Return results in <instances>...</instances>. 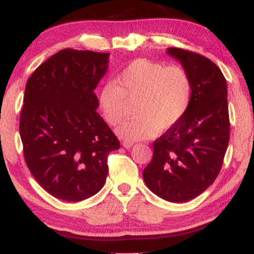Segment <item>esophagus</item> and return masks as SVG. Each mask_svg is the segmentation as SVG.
Segmentation results:
<instances>
[{"instance_id":"1","label":"esophagus","mask_w":254,"mask_h":254,"mask_svg":"<svg viewBox=\"0 0 254 254\" xmlns=\"http://www.w3.org/2000/svg\"><path fill=\"white\" fill-rule=\"evenodd\" d=\"M133 142H130V141H124L123 142V147L124 148H126V149H129V148H131L133 147Z\"/></svg>"}]
</instances>
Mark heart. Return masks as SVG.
Here are the masks:
<instances>
[{"mask_svg": "<svg viewBox=\"0 0 254 254\" xmlns=\"http://www.w3.org/2000/svg\"><path fill=\"white\" fill-rule=\"evenodd\" d=\"M190 99L192 79L183 65L149 59L131 61L98 93L99 109L110 125L119 124L134 103L136 116L117 128L118 136L127 141L145 140L172 128L185 116Z\"/></svg>", "mask_w": 254, "mask_h": 254, "instance_id": "1", "label": "heart"}]
</instances>
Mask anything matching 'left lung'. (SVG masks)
Masks as SVG:
<instances>
[{
	"mask_svg": "<svg viewBox=\"0 0 254 254\" xmlns=\"http://www.w3.org/2000/svg\"><path fill=\"white\" fill-rule=\"evenodd\" d=\"M166 53L189 71L192 99L182 120L152 143L143 180L162 199L187 202L203 193L222 168L230 135L227 81L202 55L175 47Z\"/></svg>",
	"mask_w": 254,
	"mask_h": 254,
	"instance_id": "obj_1",
	"label": "left lung"
}]
</instances>
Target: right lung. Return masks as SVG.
Returning <instances> with one entry per match:
<instances>
[{
	"instance_id": "1",
	"label": "right lung",
	"mask_w": 254,
	"mask_h": 254,
	"mask_svg": "<svg viewBox=\"0 0 254 254\" xmlns=\"http://www.w3.org/2000/svg\"><path fill=\"white\" fill-rule=\"evenodd\" d=\"M110 53L62 50L27 79L19 133L38 184L57 199L77 202L105 184L107 156L120 142L97 113L95 89Z\"/></svg>"
}]
</instances>
